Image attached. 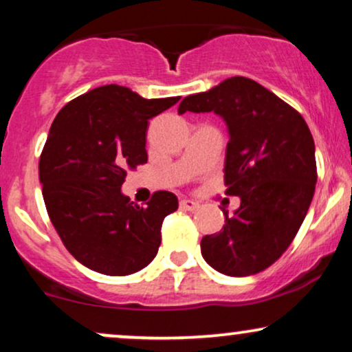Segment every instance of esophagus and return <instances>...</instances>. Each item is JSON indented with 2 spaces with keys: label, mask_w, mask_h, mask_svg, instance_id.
Here are the masks:
<instances>
[{
  "label": "esophagus",
  "mask_w": 352,
  "mask_h": 352,
  "mask_svg": "<svg viewBox=\"0 0 352 352\" xmlns=\"http://www.w3.org/2000/svg\"><path fill=\"white\" fill-rule=\"evenodd\" d=\"M180 208L185 211H195L198 208V203L193 200H187V198H185V200H180Z\"/></svg>",
  "instance_id": "1"
}]
</instances>
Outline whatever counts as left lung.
Here are the masks:
<instances>
[{
	"label": "left lung",
	"mask_w": 352,
	"mask_h": 352,
	"mask_svg": "<svg viewBox=\"0 0 352 352\" xmlns=\"http://www.w3.org/2000/svg\"><path fill=\"white\" fill-rule=\"evenodd\" d=\"M223 118L230 142L224 159L226 195L241 198L223 230L201 239V256L230 277L254 275L287 251L316 185L315 142L307 122L277 95L245 77L226 78L208 91L190 95L179 114Z\"/></svg>",
	"instance_id": "obj_1"
}]
</instances>
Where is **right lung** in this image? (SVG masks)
Wrapping results in <instances>:
<instances>
[{
	"instance_id": "1",
	"label": "right lung",
	"mask_w": 352,
	"mask_h": 352,
	"mask_svg": "<svg viewBox=\"0 0 352 352\" xmlns=\"http://www.w3.org/2000/svg\"><path fill=\"white\" fill-rule=\"evenodd\" d=\"M179 100H146L128 87L104 85L55 116L39 160L42 197L62 243L85 267L129 275L157 254L162 221L179 200L155 192L139 206L121 185L128 168L147 162L149 120Z\"/></svg>"
}]
</instances>
